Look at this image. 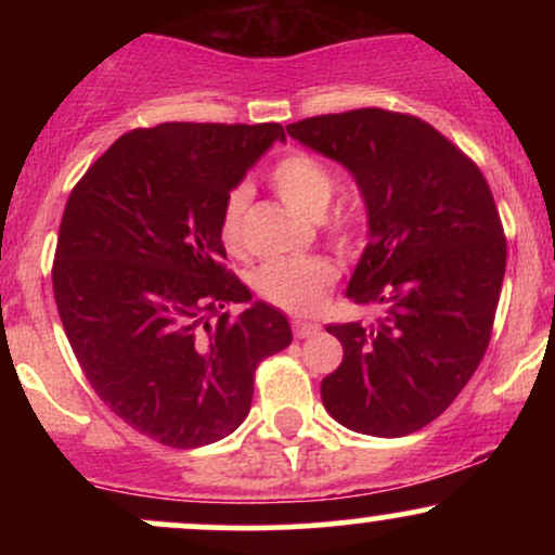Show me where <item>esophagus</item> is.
<instances>
[{
    "label": "esophagus",
    "mask_w": 555,
    "mask_h": 555,
    "mask_svg": "<svg viewBox=\"0 0 555 555\" xmlns=\"http://www.w3.org/2000/svg\"><path fill=\"white\" fill-rule=\"evenodd\" d=\"M292 331H295L297 339H308V336H315L318 331H321V326H318V323H313V321H302V318H295V321H292Z\"/></svg>",
    "instance_id": "1"
}]
</instances>
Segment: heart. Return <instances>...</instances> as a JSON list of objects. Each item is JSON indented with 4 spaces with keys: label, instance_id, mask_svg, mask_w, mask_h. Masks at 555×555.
<instances>
[{
    "label": "heart",
    "instance_id": "1",
    "mask_svg": "<svg viewBox=\"0 0 555 555\" xmlns=\"http://www.w3.org/2000/svg\"><path fill=\"white\" fill-rule=\"evenodd\" d=\"M269 180L286 206H292L308 219H321L328 240L339 250H352L354 242H358V224H354L352 216L341 208L326 214L336 195V177L326 164L318 162L315 156L295 151V154H286L273 164ZM247 201H250L247 190L234 188L227 195L224 208H221L219 234L232 253L245 250ZM336 276H339L336 266L323 256L284 258L260 266L253 276V286L266 302L276 305L286 313L308 315L321 308L323 297L334 286Z\"/></svg>",
    "mask_w": 555,
    "mask_h": 555
}]
</instances>
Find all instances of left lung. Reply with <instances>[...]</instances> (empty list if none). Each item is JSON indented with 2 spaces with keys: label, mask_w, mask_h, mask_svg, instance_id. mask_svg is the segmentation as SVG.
I'll return each mask as SVG.
<instances>
[{
  "label": "left lung",
  "mask_w": 555,
  "mask_h": 555,
  "mask_svg": "<svg viewBox=\"0 0 555 555\" xmlns=\"http://www.w3.org/2000/svg\"><path fill=\"white\" fill-rule=\"evenodd\" d=\"M286 132L352 171L371 227L347 297L380 315L326 328L344 360L321 380L323 406L365 436L425 428L473 378L493 331L506 237L486 177L412 114H321Z\"/></svg>",
  "instance_id": "left-lung-1"
}]
</instances>
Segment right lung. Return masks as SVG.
I'll use <instances>...</instances> for the list:
<instances>
[{"mask_svg":"<svg viewBox=\"0 0 555 555\" xmlns=\"http://www.w3.org/2000/svg\"><path fill=\"white\" fill-rule=\"evenodd\" d=\"M273 140L276 122L138 127L62 214L52 284L69 347L114 415L171 449L237 430L256 367L292 344L286 318L227 271L219 234L227 195Z\"/></svg>","mask_w":555,"mask_h":555,"instance_id":"obj_1","label":"right lung"}]
</instances>
